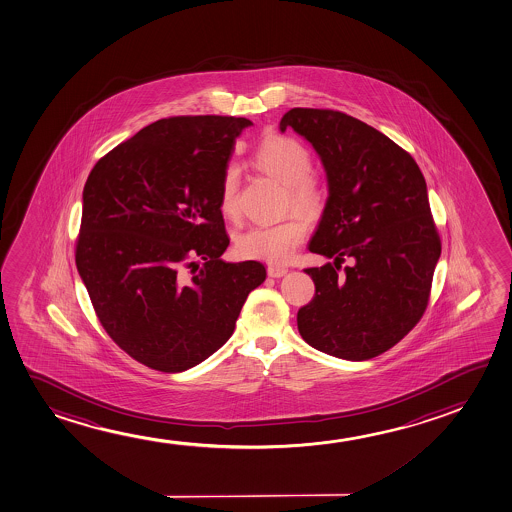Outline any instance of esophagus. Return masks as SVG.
<instances>
[{
	"instance_id": "34e87169",
	"label": "esophagus",
	"mask_w": 512,
	"mask_h": 512,
	"mask_svg": "<svg viewBox=\"0 0 512 512\" xmlns=\"http://www.w3.org/2000/svg\"><path fill=\"white\" fill-rule=\"evenodd\" d=\"M289 273V269L283 266H269L267 267V275L271 276V278H282V276L287 275Z\"/></svg>"
}]
</instances>
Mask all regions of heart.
<instances>
[{
    "label": "heart",
    "instance_id": "obj_1",
    "mask_svg": "<svg viewBox=\"0 0 512 512\" xmlns=\"http://www.w3.org/2000/svg\"><path fill=\"white\" fill-rule=\"evenodd\" d=\"M255 163L267 176L287 186L290 204L304 213H317L326 200L324 188L313 178L310 151L292 137H269L255 151ZM239 171L230 165L223 172L220 208L227 216L236 215ZM308 225L301 216H290L275 225H259L243 230L236 239L239 255L266 262H287L306 236Z\"/></svg>",
    "mask_w": 512,
    "mask_h": 512
}]
</instances>
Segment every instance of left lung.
I'll use <instances>...</instances> for the list:
<instances>
[{"label": "left lung", "instance_id": "obj_1", "mask_svg": "<svg viewBox=\"0 0 512 512\" xmlns=\"http://www.w3.org/2000/svg\"><path fill=\"white\" fill-rule=\"evenodd\" d=\"M312 144L327 178L326 208L308 250L315 296L297 312L303 340L329 356L366 361L423 317L440 259L423 172L387 135L343 112L290 109L280 130ZM355 262L340 276V262Z\"/></svg>", "mask_w": 512, "mask_h": 512}]
</instances>
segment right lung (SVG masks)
<instances>
[{"label": "right lung", "instance_id": "add662e5", "mask_svg": "<svg viewBox=\"0 0 512 512\" xmlns=\"http://www.w3.org/2000/svg\"><path fill=\"white\" fill-rule=\"evenodd\" d=\"M252 125L232 116L158 119L89 172L77 271L107 334L148 368L178 373L215 354L266 280L262 262L220 259L230 243L223 172Z\"/></svg>", "mask_w": 512, "mask_h": 512}]
</instances>
